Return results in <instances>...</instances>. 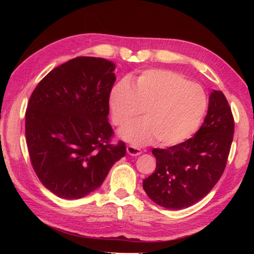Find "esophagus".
Wrapping results in <instances>:
<instances>
[{
    "instance_id": "1",
    "label": "esophagus",
    "mask_w": 254,
    "mask_h": 254,
    "mask_svg": "<svg viewBox=\"0 0 254 254\" xmlns=\"http://www.w3.org/2000/svg\"><path fill=\"white\" fill-rule=\"evenodd\" d=\"M127 152L130 156H139L142 153V150L139 147H135L133 145L127 146Z\"/></svg>"
}]
</instances>
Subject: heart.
I'll use <instances>...</instances> for the list:
<instances>
[{"label": "heart", "mask_w": 254, "mask_h": 254, "mask_svg": "<svg viewBox=\"0 0 254 254\" xmlns=\"http://www.w3.org/2000/svg\"><path fill=\"white\" fill-rule=\"evenodd\" d=\"M114 124L123 127L122 136L134 145L155 141L162 146L179 144L198 129L206 110L207 98L199 83L164 68L144 71L128 84L118 83L109 96Z\"/></svg>", "instance_id": "obj_1"}]
</instances>
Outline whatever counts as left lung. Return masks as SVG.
<instances>
[{
	"label": "left lung",
	"mask_w": 254,
	"mask_h": 254,
	"mask_svg": "<svg viewBox=\"0 0 254 254\" xmlns=\"http://www.w3.org/2000/svg\"><path fill=\"white\" fill-rule=\"evenodd\" d=\"M234 134V118L226 96L213 91L203 124L195 135L166 149L151 150L156 170L143 180L157 204L181 210L210 193L224 174Z\"/></svg>",
	"instance_id": "8db88e82"
}]
</instances>
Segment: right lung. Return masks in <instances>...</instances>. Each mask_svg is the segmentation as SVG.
Listing matches in <instances>:
<instances>
[{
    "label": "right lung",
    "instance_id": "obj_1",
    "mask_svg": "<svg viewBox=\"0 0 254 254\" xmlns=\"http://www.w3.org/2000/svg\"><path fill=\"white\" fill-rule=\"evenodd\" d=\"M114 67L104 58L76 57L52 70L29 97L30 163L43 186L60 198L79 199L95 190L126 155L124 142L110 143Z\"/></svg>",
    "mask_w": 254,
    "mask_h": 254
}]
</instances>
